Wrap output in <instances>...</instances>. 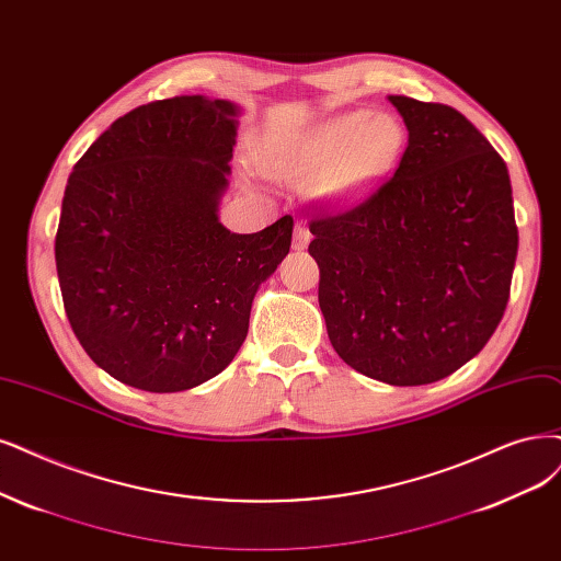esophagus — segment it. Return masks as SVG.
<instances>
[{
	"mask_svg": "<svg viewBox=\"0 0 561 561\" xmlns=\"http://www.w3.org/2000/svg\"><path fill=\"white\" fill-rule=\"evenodd\" d=\"M309 240H312V236H309L307 228L296 226V233H294V249H296V252H302V249H307Z\"/></svg>",
	"mask_w": 561,
	"mask_h": 561,
	"instance_id": "1",
	"label": "esophagus"
}]
</instances>
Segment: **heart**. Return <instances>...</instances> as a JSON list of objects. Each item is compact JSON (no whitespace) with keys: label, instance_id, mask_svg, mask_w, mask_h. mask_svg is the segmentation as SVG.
Instances as JSON below:
<instances>
[{"label":"heart","instance_id":"1","mask_svg":"<svg viewBox=\"0 0 561 561\" xmlns=\"http://www.w3.org/2000/svg\"><path fill=\"white\" fill-rule=\"evenodd\" d=\"M404 142L398 117L346 111L305 131L261 140L254 161L270 178L312 180L321 201L340 205L375 190L400 161Z\"/></svg>","mask_w":561,"mask_h":561}]
</instances>
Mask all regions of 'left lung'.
Masks as SVG:
<instances>
[{"label": "left lung", "mask_w": 561, "mask_h": 561, "mask_svg": "<svg viewBox=\"0 0 561 561\" xmlns=\"http://www.w3.org/2000/svg\"><path fill=\"white\" fill-rule=\"evenodd\" d=\"M409 145L363 203L309 224L319 307L337 356L390 386L434 383L500 325L517 256L511 178L455 108L388 96Z\"/></svg>", "instance_id": "obj_1"}]
</instances>
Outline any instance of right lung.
Instances as JSON below:
<instances>
[{
  "mask_svg": "<svg viewBox=\"0 0 561 561\" xmlns=\"http://www.w3.org/2000/svg\"><path fill=\"white\" fill-rule=\"evenodd\" d=\"M240 108L203 94L115 119L69 175L55 238L65 312L85 354L148 392L217 377L242 346L294 217L231 233L219 201Z\"/></svg>",
  "mask_w": 561,
  "mask_h": 561,
  "instance_id": "obj_1",
  "label": "right lung"
}]
</instances>
